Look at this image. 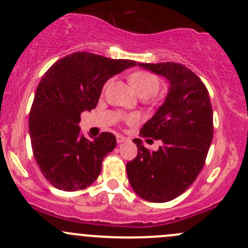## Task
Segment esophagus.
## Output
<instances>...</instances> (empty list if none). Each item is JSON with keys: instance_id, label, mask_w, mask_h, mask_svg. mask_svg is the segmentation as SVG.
<instances>
[{"instance_id": "34e87169", "label": "esophagus", "mask_w": 248, "mask_h": 248, "mask_svg": "<svg viewBox=\"0 0 248 248\" xmlns=\"http://www.w3.org/2000/svg\"><path fill=\"white\" fill-rule=\"evenodd\" d=\"M127 139L126 137H124V136H117L116 137V141H117V144H121V142H124V141H127Z\"/></svg>"}]
</instances>
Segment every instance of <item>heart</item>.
<instances>
[{
    "label": "heart",
    "mask_w": 248,
    "mask_h": 248,
    "mask_svg": "<svg viewBox=\"0 0 248 248\" xmlns=\"http://www.w3.org/2000/svg\"><path fill=\"white\" fill-rule=\"evenodd\" d=\"M129 82H131L132 87L136 90V92L139 96L151 97L155 93H157V91L159 89V81L157 79V77L149 73V72H136V73H133L129 77ZM107 86H108V84H106L104 89ZM127 122L129 124H132L136 122V119L134 117H128Z\"/></svg>",
    "instance_id": "1"
}]
</instances>
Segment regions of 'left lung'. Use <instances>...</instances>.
Returning <instances> with one entry per match:
<instances>
[{"instance_id":"8db88e82","label":"left lung","mask_w":248,"mask_h":248,"mask_svg":"<svg viewBox=\"0 0 248 248\" xmlns=\"http://www.w3.org/2000/svg\"><path fill=\"white\" fill-rule=\"evenodd\" d=\"M170 84L164 103L140 129V137L162 140L150 151L134 139L138 155L126 166L132 188L151 202H170L184 193L204 167L212 137V107L201 78L175 62L138 63ZM151 140V139H147Z\"/></svg>"}]
</instances>
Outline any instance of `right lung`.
Returning <instances> with one entry per match:
<instances>
[{"label": "right lung", "instance_id": "right-lung-1", "mask_svg": "<svg viewBox=\"0 0 248 248\" xmlns=\"http://www.w3.org/2000/svg\"><path fill=\"white\" fill-rule=\"evenodd\" d=\"M132 60H112L78 51L46 72L30 111L33 156L44 177L57 189H84L97 180L103 158L116 146L112 133L93 140L80 134V114L96 108L106 81L129 67Z\"/></svg>", "mask_w": 248, "mask_h": 248}]
</instances>
